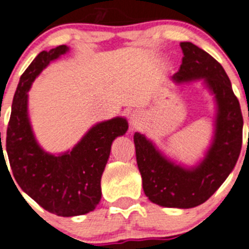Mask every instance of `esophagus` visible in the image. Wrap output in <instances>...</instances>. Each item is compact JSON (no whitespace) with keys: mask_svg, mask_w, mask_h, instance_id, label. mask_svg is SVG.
<instances>
[{"mask_svg":"<svg viewBox=\"0 0 249 249\" xmlns=\"http://www.w3.org/2000/svg\"><path fill=\"white\" fill-rule=\"evenodd\" d=\"M130 123H131V126L133 129H138L140 126V118H139L138 114H133L131 118H130Z\"/></svg>","mask_w":249,"mask_h":249,"instance_id":"34e87169","label":"esophagus"}]
</instances>
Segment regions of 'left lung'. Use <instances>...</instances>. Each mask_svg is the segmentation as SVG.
<instances>
[{
	"instance_id": "left-lung-1",
	"label": "left lung",
	"mask_w": 249,
	"mask_h": 249,
	"mask_svg": "<svg viewBox=\"0 0 249 249\" xmlns=\"http://www.w3.org/2000/svg\"><path fill=\"white\" fill-rule=\"evenodd\" d=\"M182 64L176 82L202 78L217 102L216 131L205 160L185 169L163 158L151 141L135 133L136 162L142 189L151 202L163 207L192 208L207 201L233 170L242 147L241 107L222 66L191 42H181Z\"/></svg>"
}]
</instances>
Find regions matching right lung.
<instances>
[{"label":"right lung","instance_id":"add662e5","mask_svg":"<svg viewBox=\"0 0 249 249\" xmlns=\"http://www.w3.org/2000/svg\"><path fill=\"white\" fill-rule=\"evenodd\" d=\"M67 51L68 47L64 44L49 52L43 51L21 75L13 97L6 151L13 178L22 191L46 211L71 217L88 213L99 203L100 178L110 155L111 142L116 136L126 133L127 123L123 118L99 123L63 155H51L41 149L28 120L27 91L42 69ZM1 151V163H6L2 142Z\"/></svg>","mask_w":249,"mask_h":249}]
</instances>
